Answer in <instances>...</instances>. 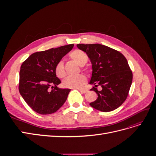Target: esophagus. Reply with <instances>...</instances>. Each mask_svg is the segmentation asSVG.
<instances>
[{
  "label": "esophagus",
  "instance_id": "obj_1",
  "mask_svg": "<svg viewBox=\"0 0 156 156\" xmlns=\"http://www.w3.org/2000/svg\"><path fill=\"white\" fill-rule=\"evenodd\" d=\"M79 91L81 92V93H86L87 92V90H86V89H83V88H80V89H79Z\"/></svg>",
  "mask_w": 156,
  "mask_h": 156
}]
</instances>
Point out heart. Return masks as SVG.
<instances>
[{
	"label": "heart",
	"instance_id": "b5f03b06",
	"mask_svg": "<svg viewBox=\"0 0 156 156\" xmlns=\"http://www.w3.org/2000/svg\"><path fill=\"white\" fill-rule=\"evenodd\" d=\"M69 56L75 62L80 66H84L87 62L88 56L81 50H74L70 53ZM55 73L60 78L65 76L66 72L64 69V63L60 61L56 65ZM87 83V77L83 74L77 75H69L66 77L63 81V84L65 87L71 88H78L83 87Z\"/></svg>",
	"mask_w": 156,
	"mask_h": 156
}]
</instances>
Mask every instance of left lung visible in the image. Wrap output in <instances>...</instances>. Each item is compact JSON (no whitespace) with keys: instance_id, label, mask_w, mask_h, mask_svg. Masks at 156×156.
Returning a JSON list of instances; mask_svg holds the SVG:
<instances>
[{"instance_id":"8db88e82","label":"left lung","mask_w":156,"mask_h":156,"mask_svg":"<svg viewBox=\"0 0 156 156\" xmlns=\"http://www.w3.org/2000/svg\"><path fill=\"white\" fill-rule=\"evenodd\" d=\"M78 49L85 52L92 64L90 90L98 94L96 101L90 105L102 112H109L119 107L128 95L133 74L125 56L119 51L104 45L77 44ZM102 87L101 91L96 87Z\"/></svg>"}]
</instances>
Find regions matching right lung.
<instances>
[{"instance_id": "1", "label": "right lung", "mask_w": 156, "mask_h": 156, "mask_svg": "<svg viewBox=\"0 0 156 156\" xmlns=\"http://www.w3.org/2000/svg\"><path fill=\"white\" fill-rule=\"evenodd\" d=\"M73 46L69 44L36 52L22 64L19 90L33 111L41 115L52 114L66 101L71 90L56 87L61 81L56 77L55 67Z\"/></svg>"}]
</instances>
